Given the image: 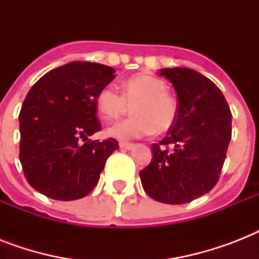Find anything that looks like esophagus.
Listing matches in <instances>:
<instances>
[{
  "mask_svg": "<svg viewBox=\"0 0 259 259\" xmlns=\"http://www.w3.org/2000/svg\"><path fill=\"white\" fill-rule=\"evenodd\" d=\"M119 148L121 149H126V150H130V149H133L134 145L133 144H129V142H119Z\"/></svg>",
  "mask_w": 259,
  "mask_h": 259,
  "instance_id": "34e87169",
  "label": "esophagus"
}]
</instances>
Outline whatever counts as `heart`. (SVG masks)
Masks as SVG:
<instances>
[{"mask_svg":"<svg viewBox=\"0 0 259 259\" xmlns=\"http://www.w3.org/2000/svg\"><path fill=\"white\" fill-rule=\"evenodd\" d=\"M97 107L102 118L113 121L133 109L132 117L110 126L107 133L121 140L165 133L175 125L177 105L168 94V84L153 75H136L123 83L122 94L114 86L98 93Z\"/></svg>","mask_w":259,"mask_h":259,"instance_id":"heart-1","label":"heart"}]
</instances>
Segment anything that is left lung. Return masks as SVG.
I'll list each match as a JSON object with an SVG mask.
<instances>
[{
    "mask_svg": "<svg viewBox=\"0 0 259 259\" xmlns=\"http://www.w3.org/2000/svg\"><path fill=\"white\" fill-rule=\"evenodd\" d=\"M158 74L176 90L177 118L168 136L152 145V161L140 177L152 199L184 204L218 183L231 140V111L221 90L200 72L175 67Z\"/></svg>",
    "mask_w": 259,
    "mask_h": 259,
    "instance_id": "8db88e82",
    "label": "left lung"
}]
</instances>
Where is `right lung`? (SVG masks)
<instances>
[{
  "instance_id": "add662e5",
  "label": "right lung",
  "mask_w": 259,
  "mask_h": 259,
  "mask_svg": "<svg viewBox=\"0 0 259 259\" xmlns=\"http://www.w3.org/2000/svg\"><path fill=\"white\" fill-rule=\"evenodd\" d=\"M114 72L99 63L71 62L47 72L29 90L18 115L20 161L36 191L67 201L95 188L106 160L118 149L114 138L89 140L101 130L98 93Z\"/></svg>"
}]
</instances>
